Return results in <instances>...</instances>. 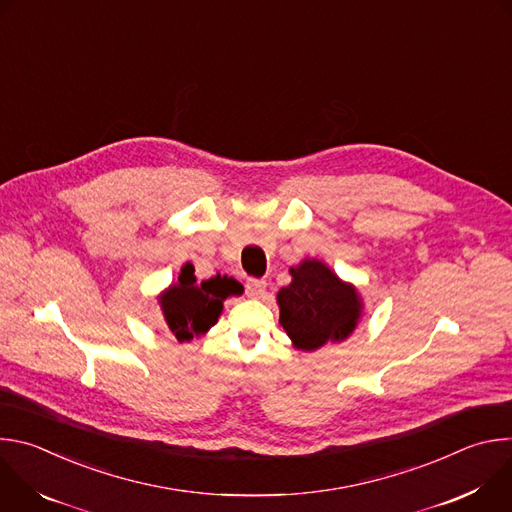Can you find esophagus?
Segmentation results:
<instances>
[{
  "label": "esophagus",
  "instance_id": "esophagus-1",
  "mask_svg": "<svg viewBox=\"0 0 512 512\" xmlns=\"http://www.w3.org/2000/svg\"><path fill=\"white\" fill-rule=\"evenodd\" d=\"M245 287H247V296H249V298L259 300V298H263V296H265V287H267V283H265L263 279H249Z\"/></svg>",
  "mask_w": 512,
  "mask_h": 512
}]
</instances>
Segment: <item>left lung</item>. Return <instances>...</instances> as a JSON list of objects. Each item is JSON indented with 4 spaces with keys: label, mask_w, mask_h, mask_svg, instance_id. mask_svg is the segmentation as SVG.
Segmentation results:
<instances>
[{
    "label": "left lung",
    "mask_w": 512,
    "mask_h": 512,
    "mask_svg": "<svg viewBox=\"0 0 512 512\" xmlns=\"http://www.w3.org/2000/svg\"><path fill=\"white\" fill-rule=\"evenodd\" d=\"M289 275V285L277 291V306L279 324L291 346L314 352L346 340L356 330L364 304L354 283L310 257L289 267Z\"/></svg>",
    "instance_id": "left-lung-1"
}]
</instances>
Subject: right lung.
I'll list each match as a JSON object with an SVG mask.
<instances>
[{"instance_id": "right-lung-1", "label": "right lung", "mask_w": 512, "mask_h": 512, "mask_svg": "<svg viewBox=\"0 0 512 512\" xmlns=\"http://www.w3.org/2000/svg\"><path fill=\"white\" fill-rule=\"evenodd\" d=\"M243 291L237 279L221 273L198 283L194 267L184 265L178 281L170 283L158 296V304L176 340L190 342L194 336H204L218 322L227 298L241 296Z\"/></svg>"}]
</instances>
